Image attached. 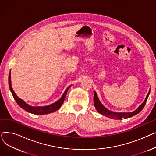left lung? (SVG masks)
Listing matches in <instances>:
<instances>
[{
    "instance_id": "obj_1",
    "label": "left lung",
    "mask_w": 156,
    "mask_h": 156,
    "mask_svg": "<svg viewBox=\"0 0 156 156\" xmlns=\"http://www.w3.org/2000/svg\"><path fill=\"white\" fill-rule=\"evenodd\" d=\"M150 94V90L148 93V94L147 95V97L145 98V101L144 102L139 106V107L134 111L133 112H112L109 110H108L107 108H105L104 106L101 104L100 102L99 98L97 97V93L94 92V105L97 109V111L99 112L100 114H102V115L108 117L111 119H126L130 117H132L138 113L140 112L144 108V105L146 104L147 100L148 99L149 95Z\"/></svg>"
}]
</instances>
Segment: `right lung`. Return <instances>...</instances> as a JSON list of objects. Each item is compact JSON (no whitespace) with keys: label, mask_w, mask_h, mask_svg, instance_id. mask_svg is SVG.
<instances>
[{"label":"right lung","mask_w":156,"mask_h":156,"mask_svg":"<svg viewBox=\"0 0 156 156\" xmlns=\"http://www.w3.org/2000/svg\"><path fill=\"white\" fill-rule=\"evenodd\" d=\"M9 88H10V90L13 95L14 99H15L16 102H17V104L20 106V107L22 109H23L24 110H25L26 111L30 112L31 114H37V115H42V114H49L51 112H54L56 110L59 109L64 101L65 97H66V95L68 90H69V87L71 86V85H69L66 89V90L64 92L62 97H61V99L57 101H56L55 102H54L51 105H46V106H37V107H34V106H31L29 104H27L24 101H23L21 99L19 98L17 95H16L15 92H14L13 89L12 88V86H11V72H10L9 75Z\"/></svg>","instance_id":"obj_1"}]
</instances>
